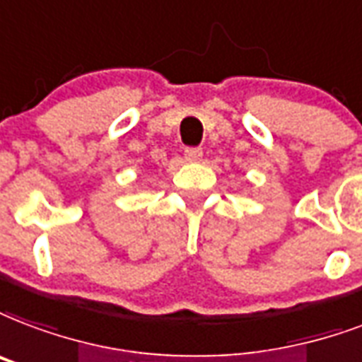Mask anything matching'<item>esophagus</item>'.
I'll return each instance as SVG.
<instances>
[{
	"instance_id": "obj_1",
	"label": "esophagus",
	"mask_w": 362,
	"mask_h": 362,
	"mask_svg": "<svg viewBox=\"0 0 362 362\" xmlns=\"http://www.w3.org/2000/svg\"><path fill=\"white\" fill-rule=\"evenodd\" d=\"M184 156H186V159L189 163H199L201 157H203V150L201 148H187Z\"/></svg>"
}]
</instances>
